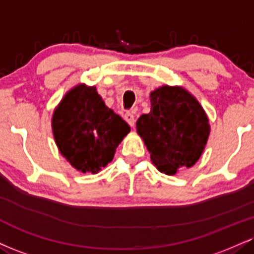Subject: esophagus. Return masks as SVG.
Returning a JSON list of instances; mask_svg holds the SVG:
<instances>
[{
	"mask_svg": "<svg viewBox=\"0 0 254 254\" xmlns=\"http://www.w3.org/2000/svg\"><path fill=\"white\" fill-rule=\"evenodd\" d=\"M124 119L127 122V124H129L131 127H135L136 119H135V116H133V114H131V112H127L124 116Z\"/></svg>",
	"mask_w": 254,
	"mask_h": 254,
	"instance_id": "1",
	"label": "esophagus"
}]
</instances>
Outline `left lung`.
Here are the masks:
<instances>
[{
	"label": "left lung",
	"mask_w": 254,
	"mask_h": 254,
	"mask_svg": "<svg viewBox=\"0 0 254 254\" xmlns=\"http://www.w3.org/2000/svg\"><path fill=\"white\" fill-rule=\"evenodd\" d=\"M151 111L137 121V132L161 173L175 175L190 168L202 154L209 136L208 118L190 93L162 86L150 93Z\"/></svg>",
	"instance_id": "left-lung-1"
}]
</instances>
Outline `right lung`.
<instances>
[{
    "instance_id": "1",
    "label": "right lung",
    "mask_w": 254,
    "mask_h": 254,
    "mask_svg": "<svg viewBox=\"0 0 254 254\" xmlns=\"http://www.w3.org/2000/svg\"><path fill=\"white\" fill-rule=\"evenodd\" d=\"M52 129L58 148L72 167L96 174L112 161L130 127L104 104L96 87L78 85L58 105Z\"/></svg>"
}]
</instances>
